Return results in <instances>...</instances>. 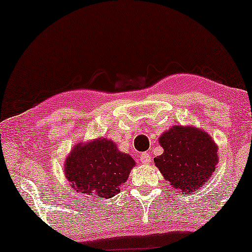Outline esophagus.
I'll list each match as a JSON object with an SVG mask.
<instances>
[{
	"instance_id": "1",
	"label": "esophagus",
	"mask_w": 252,
	"mask_h": 252,
	"mask_svg": "<svg viewBox=\"0 0 252 252\" xmlns=\"http://www.w3.org/2000/svg\"><path fill=\"white\" fill-rule=\"evenodd\" d=\"M140 159H141V161H142L143 164H149L150 161H151L150 154H148V153H142V154H141V156H140Z\"/></svg>"
}]
</instances>
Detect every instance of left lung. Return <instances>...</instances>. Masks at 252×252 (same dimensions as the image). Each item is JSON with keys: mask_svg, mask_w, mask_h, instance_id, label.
Listing matches in <instances>:
<instances>
[{"mask_svg": "<svg viewBox=\"0 0 252 252\" xmlns=\"http://www.w3.org/2000/svg\"><path fill=\"white\" fill-rule=\"evenodd\" d=\"M164 153L154 158L164 180L182 195H190L211 179L218 165V146L205 130L174 125L159 136Z\"/></svg>", "mask_w": 252, "mask_h": 252, "instance_id": "1", "label": "left lung"}]
</instances>
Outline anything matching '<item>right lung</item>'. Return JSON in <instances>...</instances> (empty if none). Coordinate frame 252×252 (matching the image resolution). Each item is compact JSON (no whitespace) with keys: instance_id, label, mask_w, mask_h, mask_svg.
<instances>
[{"instance_id":"right-lung-1","label":"right lung","mask_w":252,"mask_h":252,"mask_svg":"<svg viewBox=\"0 0 252 252\" xmlns=\"http://www.w3.org/2000/svg\"><path fill=\"white\" fill-rule=\"evenodd\" d=\"M134 166L132 156L113 141L97 137L75 144L64 161V174L80 195L106 199L118 194Z\"/></svg>"}]
</instances>
